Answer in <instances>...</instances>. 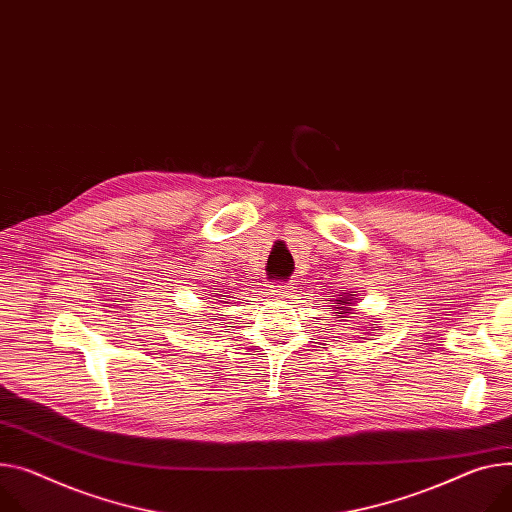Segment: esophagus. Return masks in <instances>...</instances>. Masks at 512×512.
Wrapping results in <instances>:
<instances>
[{"instance_id": "esophagus-1", "label": "esophagus", "mask_w": 512, "mask_h": 512, "mask_svg": "<svg viewBox=\"0 0 512 512\" xmlns=\"http://www.w3.org/2000/svg\"><path fill=\"white\" fill-rule=\"evenodd\" d=\"M272 295L279 299H289L293 295V287L291 285H272Z\"/></svg>"}]
</instances>
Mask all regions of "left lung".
Returning a JSON list of instances; mask_svg holds the SVG:
<instances>
[{
  "label": "left lung",
  "instance_id": "8db88e82",
  "mask_svg": "<svg viewBox=\"0 0 512 512\" xmlns=\"http://www.w3.org/2000/svg\"><path fill=\"white\" fill-rule=\"evenodd\" d=\"M357 293V291H355ZM355 293L352 291H348V293H340V295H332L334 299H328L330 303H334V305H328L338 318H346L348 313H352L355 311V303H359L357 301V297H355ZM357 318V316H355ZM373 326H377V324H373Z\"/></svg>",
  "mask_w": 512,
  "mask_h": 512
}]
</instances>
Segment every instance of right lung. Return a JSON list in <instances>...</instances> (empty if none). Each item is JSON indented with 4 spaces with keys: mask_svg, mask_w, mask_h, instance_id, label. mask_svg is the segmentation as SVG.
Returning <instances> with one entry per match:
<instances>
[{
    "mask_svg": "<svg viewBox=\"0 0 512 512\" xmlns=\"http://www.w3.org/2000/svg\"><path fill=\"white\" fill-rule=\"evenodd\" d=\"M211 297H217V299H215V301H219V299H229V297H227V295H225V293H223V291H217V293H213V295H211ZM221 303H227V301H221Z\"/></svg>",
    "mask_w": 512,
    "mask_h": 512,
    "instance_id": "right-lung-1",
    "label": "right lung"
}]
</instances>
